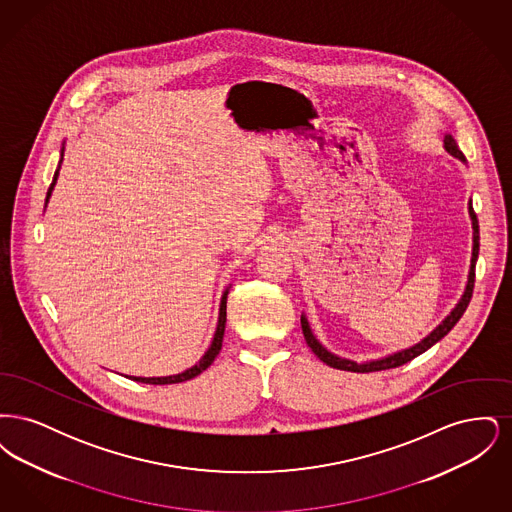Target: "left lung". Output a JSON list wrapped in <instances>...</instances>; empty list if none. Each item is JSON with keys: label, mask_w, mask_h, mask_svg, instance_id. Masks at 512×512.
I'll return each mask as SVG.
<instances>
[{"label": "left lung", "mask_w": 512, "mask_h": 512, "mask_svg": "<svg viewBox=\"0 0 512 512\" xmlns=\"http://www.w3.org/2000/svg\"><path fill=\"white\" fill-rule=\"evenodd\" d=\"M443 147L449 155H453L455 159H459L461 163H466V157L463 155V151L457 146L455 138L451 134H445L443 136ZM468 215L472 220V259H470V270H468V282H466V288L464 293L459 299V303L455 305V309L443 318L439 322L438 326L424 338V340L414 343L413 347H407V349H401V351H395L391 355H386L382 359H374V361H365V363H357V361H351V359H345L340 357L332 351H328L317 336L313 334L311 330V324L305 315H301V328H303V336L307 345L313 349V353L317 355L318 359L322 363H326L332 368H338V370H349V372H376V370H388V368H395V366L405 365L409 361H413L414 357L422 355L424 351H428L434 343H438L441 338H445L451 328L459 322V318L463 317L468 303H470V297H472V290H474V272H476V261H478V251H480V226H478V219H476V213L472 209V201L468 203Z\"/></svg>", "instance_id": "8db88e82"}]
</instances>
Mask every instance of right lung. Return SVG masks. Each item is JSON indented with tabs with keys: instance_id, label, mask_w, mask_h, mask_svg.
<instances>
[{
	"instance_id": "1",
	"label": "right lung",
	"mask_w": 512,
	"mask_h": 512,
	"mask_svg": "<svg viewBox=\"0 0 512 512\" xmlns=\"http://www.w3.org/2000/svg\"><path fill=\"white\" fill-rule=\"evenodd\" d=\"M63 151L65 147L61 149V159H59V167L53 174V182L49 186L48 195H46V205H48L49 197L51 192L57 184V176H59V169H61V161H63ZM226 297H228V288L222 293L220 297V309H219V322H217V330H215V336L213 341L209 345V349L205 351V355L199 359V363H195L192 368L180 372V374H172V376H153V378H144V376H126L134 382H142V384H153V386H167V384H180V382H186V380H192L197 374H201L205 368H209L211 363L217 359V355L220 353V347H222V338H224V328H226Z\"/></svg>"
}]
</instances>
